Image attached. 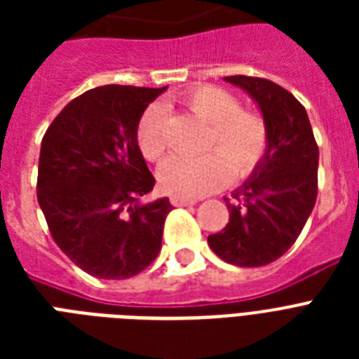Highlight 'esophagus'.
Segmentation results:
<instances>
[{"label": "esophagus", "instance_id": "34e87169", "mask_svg": "<svg viewBox=\"0 0 359 359\" xmlns=\"http://www.w3.org/2000/svg\"><path fill=\"white\" fill-rule=\"evenodd\" d=\"M171 203L175 207H188V205H196V199H190V197H182V196H171Z\"/></svg>", "mask_w": 359, "mask_h": 359}]
</instances>
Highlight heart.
<instances>
[{
  "label": "heart",
  "mask_w": 359,
  "mask_h": 359,
  "mask_svg": "<svg viewBox=\"0 0 359 359\" xmlns=\"http://www.w3.org/2000/svg\"><path fill=\"white\" fill-rule=\"evenodd\" d=\"M186 108L207 121L205 151L199 158L171 156L158 168L163 190L182 197H201L236 179H248L266 156L270 134L261 115L242 108L238 97L218 86H201L184 97ZM135 141L147 160H158L168 147L165 108L151 104L141 115Z\"/></svg>",
  "instance_id": "1"
}]
</instances>
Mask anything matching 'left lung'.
<instances>
[{"label":"left lung","mask_w":359,"mask_h":359,"mask_svg":"<svg viewBox=\"0 0 359 359\" xmlns=\"http://www.w3.org/2000/svg\"><path fill=\"white\" fill-rule=\"evenodd\" d=\"M262 114L270 143L251 177L225 197L229 224L208 236L210 250L236 266H264L294 244L317 201L318 147L306 108L264 78L225 76Z\"/></svg>","instance_id":"obj_1"}]
</instances>
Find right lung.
Listing matches in <instances>:
<instances>
[{
  "label": "right lung",
  "mask_w": 359,
  "mask_h": 359,
  "mask_svg": "<svg viewBox=\"0 0 359 359\" xmlns=\"http://www.w3.org/2000/svg\"><path fill=\"white\" fill-rule=\"evenodd\" d=\"M168 87L104 86L61 109L41 143L36 199L55 244L83 272L126 279L160 253L168 197L143 203L154 177L135 130Z\"/></svg>",
  "instance_id": "right-lung-1"
}]
</instances>
